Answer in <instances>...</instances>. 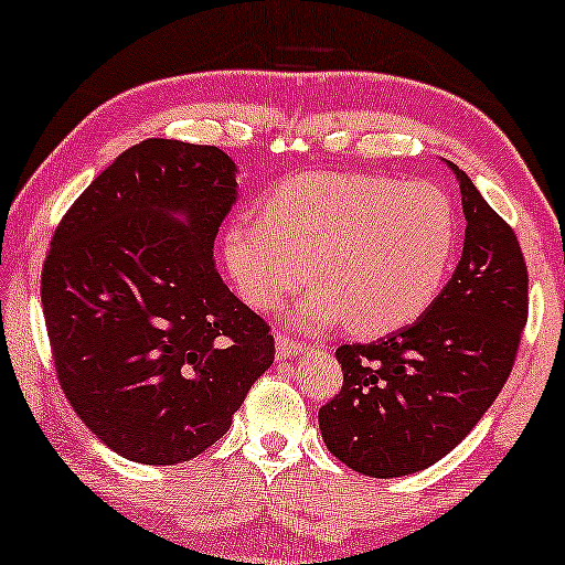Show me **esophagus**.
Segmentation results:
<instances>
[{"label": "esophagus", "mask_w": 565, "mask_h": 565, "mask_svg": "<svg viewBox=\"0 0 565 565\" xmlns=\"http://www.w3.org/2000/svg\"><path fill=\"white\" fill-rule=\"evenodd\" d=\"M275 350H277V358L280 360H288V358H298V354H303L308 350L306 342H298V339H292L290 334H277L275 339Z\"/></svg>", "instance_id": "1"}]
</instances>
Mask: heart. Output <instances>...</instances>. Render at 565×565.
<instances>
[{"instance_id": "1", "label": "heart", "mask_w": 565, "mask_h": 565, "mask_svg": "<svg viewBox=\"0 0 565 565\" xmlns=\"http://www.w3.org/2000/svg\"><path fill=\"white\" fill-rule=\"evenodd\" d=\"M458 246L450 198L431 182L313 172L288 180L259 205V218L231 221L223 262L238 292L277 311L308 280L296 311L303 327L347 319L358 334H385L427 311Z\"/></svg>"}]
</instances>
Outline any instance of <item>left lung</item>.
Instances as JSON below:
<instances>
[{
  "label": "left lung",
  "mask_w": 565,
  "mask_h": 565,
  "mask_svg": "<svg viewBox=\"0 0 565 565\" xmlns=\"http://www.w3.org/2000/svg\"><path fill=\"white\" fill-rule=\"evenodd\" d=\"M460 182L466 244L450 282L408 327L342 344V391L319 408L329 452L370 478H398L445 458L512 373L527 323V265L514 228Z\"/></svg>",
  "instance_id": "8db88e82"
}]
</instances>
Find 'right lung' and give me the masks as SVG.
Wrapping results in <instances>:
<instances>
[{"label":"right lung","instance_id":"obj_1","mask_svg":"<svg viewBox=\"0 0 565 565\" xmlns=\"http://www.w3.org/2000/svg\"><path fill=\"white\" fill-rule=\"evenodd\" d=\"M234 172L215 146L136 143L74 200L45 254L61 391L110 450L143 466L218 443L275 360L269 323L213 259Z\"/></svg>","mask_w":565,"mask_h":565}]
</instances>
